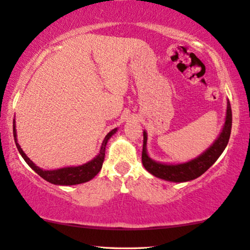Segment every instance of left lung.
<instances>
[{"label":"left lung","mask_w":250,"mask_h":250,"mask_svg":"<svg viewBox=\"0 0 250 250\" xmlns=\"http://www.w3.org/2000/svg\"><path fill=\"white\" fill-rule=\"evenodd\" d=\"M232 127V110L231 104L228 100L227 117L221 134L206 151L198 156L197 158L183 164H163L157 163L150 158L146 152V133L143 132V149L142 164L145 168L153 176L159 177L170 182H187L197 179L206 172L209 167L218 159L224 149L227 148Z\"/></svg>","instance_id":"obj_1"}]
</instances>
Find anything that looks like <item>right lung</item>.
<instances>
[{"instance_id":"1","label":"right lung","mask_w":250,"mask_h":250,"mask_svg":"<svg viewBox=\"0 0 250 250\" xmlns=\"http://www.w3.org/2000/svg\"><path fill=\"white\" fill-rule=\"evenodd\" d=\"M117 128H114L105 135V138L102 142L100 152L95 157L94 159H92L91 162H88L84 165L81 166H71V167H63V168L59 169H53V170H44L40 168L39 166H36L28 157L26 156V153L22 151V149L20 148L18 141H17V131H16V124L13 122V138H15V142L17 146V149L25 162L28 164L30 168L35 170L39 175L44 179L47 182L57 184V186H75V184H81L85 183L87 181L93 179L97 174L101 170L102 164L104 160V152H105V146H107L108 140L115 134Z\"/></svg>"}]
</instances>
